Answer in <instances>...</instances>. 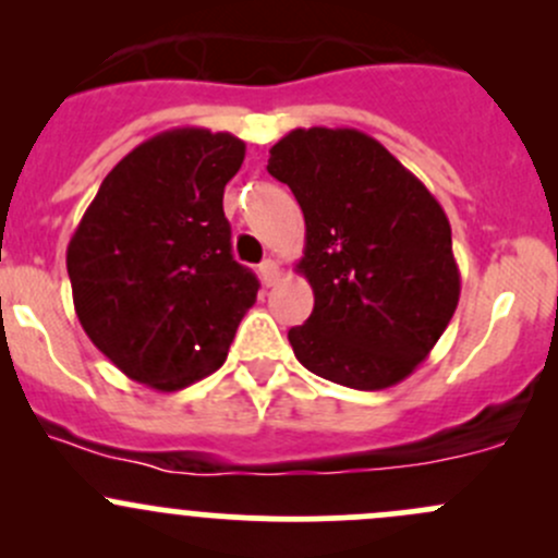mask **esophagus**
<instances>
[{
	"label": "esophagus",
	"mask_w": 558,
	"mask_h": 558,
	"mask_svg": "<svg viewBox=\"0 0 558 558\" xmlns=\"http://www.w3.org/2000/svg\"><path fill=\"white\" fill-rule=\"evenodd\" d=\"M258 275H262V283L267 286H275L280 280V264L275 262V258H267V262H262V267H258Z\"/></svg>",
	"instance_id": "1"
}]
</instances>
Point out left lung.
Here are the masks:
<instances>
[{
    "label": "left lung",
    "instance_id": "left-lung-1",
    "mask_svg": "<svg viewBox=\"0 0 558 558\" xmlns=\"http://www.w3.org/2000/svg\"><path fill=\"white\" fill-rule=\"evenodd\" d=\"M267 172L305 216L311 318L289 331L302 367L359 391L408 378L459 305L451 223L432 191L359 129H294Z\"/></svg>",
    "mask_w": 558,
    "mask_h": 558
}]
</instances>
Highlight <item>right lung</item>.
<instances>
[{"instance_id": "1", "label": "right lung", "mask_w": 558, "mask_h": 558, "mask_svg": "<svg viewBox=\"0 0 558 558\" xmlns=\"http://www.w3.org/2000/svg\"><path fill=\"white\" fill-rule=\"evenodd\" d=\"M243 159L234 134L170 129L123 156L83 213L66 245L72 302L126 378L178 391L227 362L258 291L223 216Z\"/></svg>"}]
</instances>
